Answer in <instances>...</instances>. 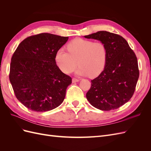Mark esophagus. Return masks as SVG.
<instances>
[{"mask_svg":"<svg viewBox=\"0 0 151 151\" xmlns=\"http://www.w3.org/2000/svg\"><path fill=\"white\" fill-rule=\"evenodd\" d=\"M79 79H76V78H73L72 79V83H77V82H79Z\"/></svg>","mask_w":151,"mask_h":151,"instance_id":"esophagus-1","label":"esophagus"}]
</instances>
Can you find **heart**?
Returning a JSON list of instances; mask_svg holds the SVG:
<instances>
[{"mask_svg": "<svg viewBox=\"0 0 151 151\" xmlns=\"http://www.w3.org/2000/svg\"><path fill=\"white\" fill-rule=\"evenodd\" d=\"M68 52L58 50L55 54V62L60 70L70 74L79 65L76 73L81 76H98L106 64L108 52L103 42L75 38L67 45Z\"/></svg>", "mask_w": 151, "mask_h": 151, "instance_id": "obj_1", "label": "heart"}]
</instances>
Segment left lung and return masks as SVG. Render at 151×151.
I'll return each mask as SVG.
<instances>
[{
  "label": "left lung",
  "instance_id": "8db88e82",
  "mask_svg": "<svg viewBox=\"0 0 151 151\" xmlns=\"http://www.w3.org/2000/svg\"><path fill=\"white\" fill-rule=\"evenodd\" d=\"M84 37L103 42L108 52L104 69L91 81L86 98L92 106L101 110L117 109L129 101L134 93L139 77L137 58L120 35L100 31Z\"/></svg>",
  "mask_w": 151,
  "mask_h": 151
}]
</instances>
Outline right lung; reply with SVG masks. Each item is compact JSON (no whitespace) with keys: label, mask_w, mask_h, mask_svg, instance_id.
Segmentation results:
<instances>
[{"label":"right lung","mask_w":151,"mask_h":151,"mask_svg":"<svg viewBox=\"0 0 151 151\" xmlns=\"http://www.w3.org/2000/svg\"><path fill=\"white\" fill-rule=\"evenodd\" d=\"M68 39L40 33L24 39L11 58L9 80L16 97L31 110L44 112L64 100L72 79L55 62V54Z\"/></svg>","instance_id":"obj_1"}]
</instances>
